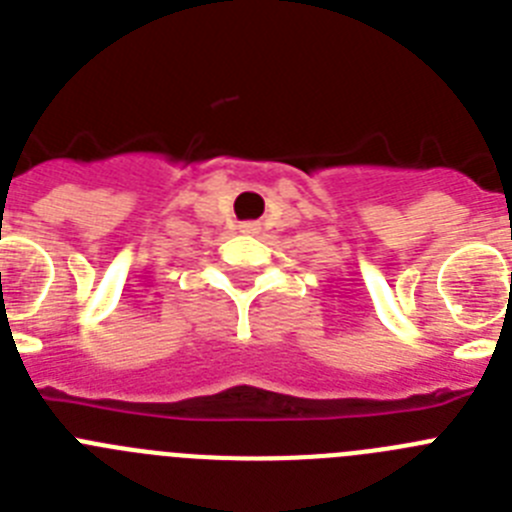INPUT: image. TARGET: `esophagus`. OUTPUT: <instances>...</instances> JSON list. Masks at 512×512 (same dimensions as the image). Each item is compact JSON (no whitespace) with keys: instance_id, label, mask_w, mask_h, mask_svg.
Instances as JSON below:
<instances>
[{"instance_id":"34e87169","label":"esophagus","mask_w":512,"mask_h":512,"mask_svg":"<svg viewBox=\"0 0 512 512\" xmlns=\"http://www.w3.org/2000/svg\"><path fill=\"white\" fill-rule=\"evenodd\" d=\"M243 233H259V223H241Z\"/></svg>"}]
</instances>
